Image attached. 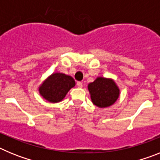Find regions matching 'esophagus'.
<instances>
[{
    "label": "esophagus",
    "mask_w": 160,
    "mask_h": 160,
    "mask_svg": "<svg viewBox=\"0 0 160 160\" xmlns=\"http://www.w3.org/2000/svg\"><path fill=\"white\" fill-rule=\"evenodd\" d=\"M77 86H78V88H82V87H83L82 82H78Z\"/></svg>",
    "instance_id": "esophagus-1"
}]
</instances>
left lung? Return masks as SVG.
<instances>
[{
	"label": "left lung",
	"mask_w": 160,
	"mask_h": 160,
	"mask_svg": "<svg viewBox=\"0 0 160 160\" xmlns=\"http://www.w3.org/2000/svg\"><path fill=\"white\" fill-rule=\"evenodd\" d=\"M87 87L92 102L100 108L111 107L119 97L120 90L112 78L98 77Z\"/></svg>",
	"instance_id": "1"
}]
</instances>
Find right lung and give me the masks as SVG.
<instances>
[{
	"mask_svg": "<svg viewBox=\"0 0 160 160\" xmlns=\"http://www.w3.org/2000/svg\"><path fill=\"white\" fill-rule=\"evenodd\" d=\"M75 86V81L63 73H53L41 84L39 93L46 101L52 103L62 101L68 91Z\"/></svg>",
	"mask_w": 160,
	"mask_h": 160,
	"instance_id": "1",
	"label": "right lung"
}]
</instances>
